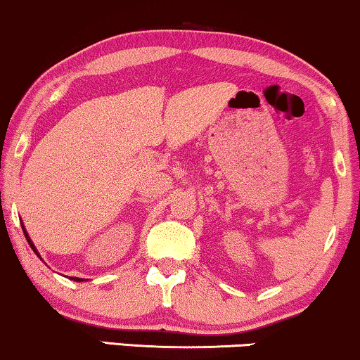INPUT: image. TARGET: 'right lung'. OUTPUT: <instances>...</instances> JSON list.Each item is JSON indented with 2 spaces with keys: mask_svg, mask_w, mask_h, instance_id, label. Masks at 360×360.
Returning a JSON list of instances; mask_svg holds the SVG:
<instances>
[{
  "mask_svg": "<svg viewBox=\"0 0 360 360\" xmlns=\"http://www.w3.org/2000/svg\"><path fill=\"white\" fill-rule=\"evenodd\" d=\"M24 236H26L27 243H29V245H31V248H32V250H34V252H36V254H37V250H36V248H34V244L31 243V239H29V236L26 234V229H24ZM73 280H75V282H80V278H73Z\"/></svg>",
  "mask_w": 360,
  "mask_h": 360,
  "instance_id": "obj_1",
  "label": "right lung"
}]
</instances>
